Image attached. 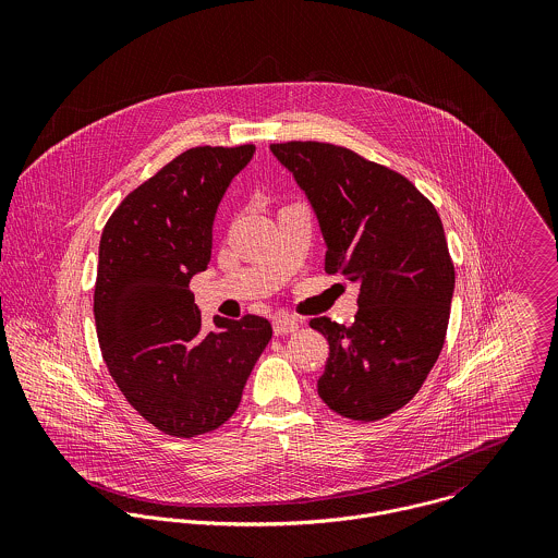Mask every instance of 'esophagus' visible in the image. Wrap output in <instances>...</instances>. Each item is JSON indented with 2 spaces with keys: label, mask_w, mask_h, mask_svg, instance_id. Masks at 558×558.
<instances>
[{
  "label": "esophagus",
  "mask_w": 558,
  "mask_h": 558,
  "mask_svg": "<svg viewBox=\"0 0 558 558\" xmlns=\"http://www.w3.org/2000/svg\"><path fill=\"white\" fill-rule=\"evenodd\" d=\"M299 326H301V322L296 318H290V316L272 319V330H275V335H290V332L299 330Z\"/></svg>",
  "instance_id": "1"
}]
</instances>
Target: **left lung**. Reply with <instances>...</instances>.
<instances>
[{
    "instance_id": "8db88e82",
    "label": "left lung",
    "mask_w": 558,
    "mask_h": 558,
    "mask_svg": "<svg viewBox=\"0 0 558 558\" xmlns=\"http://www.w3.org/2000/svg\"><path fill=\"white\" fill-rule=\"evenodd\" d=\"M307 195L326 242V272L359 283L352 326L310 322L328 341L322 401L378 421L416 396L447 335L456 270L436 208L401 173L319 142L272 144Z\"/></svg>"
}]
</instances>
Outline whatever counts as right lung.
<instances>
[{
	"mask_svg": "<svg viewBox=\"0 0 558 558\" xmlns=\"http://www.w3.org/2000/svg\"><path fill=\"white\" fill-rule=\"evenodd\" d=\"M255 146H199L167 162L116 208L98 246L94 319L102 359L126 401L157 429L193 438L239 408L272 337L259 316L202 314L189 288L213 253V226Z\"/></svg>",
	"mask_w": 558,
	"mask_h": 558,
	"instance_id": "right-lung-1",
	"label": "right lung"
}]
</instances>
